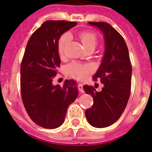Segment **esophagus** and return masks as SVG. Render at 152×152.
I'll return each instance as SVG.
<instances>
[{
    "mask_svg": "<svg viewBox=\"0 0 152 152\" xmlns=\"http://www.w3.org/2000/svg\"><path fill=\"white\" fill-rule=\"evenodd\" d=\"M77 88H78V89H79V91H80L81 93H83V92H84L83 88V84H81V83H79V84H78Z\"/></svg>",
    "mask_w": 152,
    "mask_h": 152,
    "instance_id": "esophagus-1",
    "label": "esophagus"
}]
</instances>
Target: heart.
<instances>
[{"mask_svg": "<svg viewBox=\"0 0 152 152\" xmlns=\"http://www.w3.org/2000/svg\"><path fill=\"white\" fill-rule=\"evenodd\" d=\"M79 39L86 50L94 49L97 44V34L91 31H85L79 34ZM70 40L68 33H64L59 37L58 41V51L61 59L65 58V47ZM92 72V68L88 64H82L73 61L65 67V73L68 76L78 80H83Z\"/></svg>", "mask_w": 152, "mask_h": 152, "instance_id": "obj_1", "label": "heart"}]
</instances>
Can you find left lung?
Returning <instances> with one entry per match:
<instances>
[{"label": "left lung", "instance_id": "left-lung-1", "mask_svg": "<svg viewBox=\"0 0 152 152\" xmlns=\"http://www.w3.org/2000/svg\"><path fill=\"white\" fill-rule=\"evenodd\" d=\"M98 27L104 34V57L93 80L104 85L100 91L92 86L84 85L86 94L92 96V106L85 112L92 126L105 128L116 122L125 110L132 86V67L129 50L124 37L109 23L88 22Z\"/></svg>", "mask_w": 152, "mask_h": 152}]
</instances>
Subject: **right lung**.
Masks as SVG:
<instances>
[{
	"mask_svg": "<svg viewBox=\"0 0 152 152\" xmlns=\"http://www.w3.org/2000/svg\"><path fill=\"white\" fill-rule=\"evenodd\" d=\"M77 24L66 20L45 21L31 34L20 64V93L27 114L37 125L55 129L63 124L68 106L78 94L75 80L64 86L52 85L61 59L59 37Z\"/></svg>",
	"mask_w": 152,
	"mask_h": 152,
	"instance_id": "add662e5",
	"label": "right lung"
}]
</instances>
